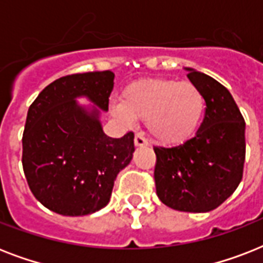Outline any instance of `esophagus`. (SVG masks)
<instances>
[{
  "mask_svg": "<svg viewBox=\"0 0 263 263\" xmlns=\"http://www.w3.org/2000/svg\"><path fill=\"white\" fill-rule=\"evenodd\" d=\"M134 142H135V146H138V147H143V146H147L148 144L147 139H146V138L143 136V134H140V132L136 134Z\"/></svg>",
  "mask_w": 263,
  "mask_h": 263,
  "instance_id": "34e87169",
  "label": "esophagus"
}]
</instances>
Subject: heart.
Here are the masks:
<instances>
[{"mask_svg": "<svg viewBox=\"0 0 263 263\" xmlns=\"http://www.w3.org/2000/svg\"><path fill=\"white\" fill-rule=\"evenodd\" d=\"M204 109V97L195 84L158 78L127 86L115 111L125 121L146 120L148 132L160 143L180 144L195 135Z\"/></svg>", "mask_w": 263, "mask_h": 263, "instance_id": "heart-1", "label": "heart"}]
</instances>
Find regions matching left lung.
I'll use <instances>...</instances> for the list:
<instances>
[{
    "label": "left lung",
    "instance_id": "1",
    "mask_svg": "<svg viewBox=\"0 0 263 263\" xmlns=\"http://www.w3.org/2000/svg\"><path fill=\"white\" fill-rule=\"evenodd\" d=\"M206 102L196 135L175 147H154L157 195L179 212L204 213L232 195L243 177L246 123L235 99L216 79L188 69Z\"/></svg>",
    "mask_w": 263,
    "mask_h": 263
}]
</instances>
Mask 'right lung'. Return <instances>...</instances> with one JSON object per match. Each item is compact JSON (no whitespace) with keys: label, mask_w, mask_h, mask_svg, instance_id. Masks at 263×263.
<instances>
[{"label":"right lung","mask_w":263,"mask_h":263,"mask_svg":"<svg viewBox=\"0 0 263 263\" xmlns=\"http://www.w3.org/2000/svg\"><path fill=\"white\" fill-rule=\"evenodd\" d=\"M115 73H73L43 88L27 113L23 171L31 192L49 210L86 216L109 203L115 180L132 160L134 132L115 139L103 134L99 111L88 115L75 98L86 95L109 107Z\"/></svg>","instance_id":"right-lung-1"}]
</instances>
